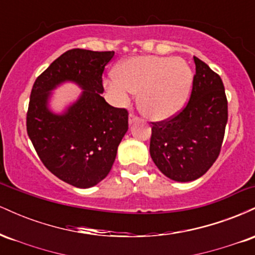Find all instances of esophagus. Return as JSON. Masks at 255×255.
I'll return each mask as SVG.
<instances>
[{
  "instance_id": "obj_1",
  "label": "esophagus",
  "mask_w": 255,
  "mask_h": 255,
  "mask_svg": "<svg viewBox=\"0 0 255 255\" xmlns=\"http://www.w3.org/2000/svg\"><path fill=\"white\" fill-rule=\"evenodd\" d=\"M137 120H139V118L137 116L134 115V114H129V124H134V122H136Z\"/></svg>"
}]
</instances>
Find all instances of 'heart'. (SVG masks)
Instances as JSON below:
<instances>
[{"label": "heart", "mask_w": 255, "mask_h": 255, "mask_svg": "<svg viewBox=\"0 0 255 255\" xmlns=\"http://www.w3.org/2000/svg\"><path fill=\"white\" fill-rule=\"evenodd\" d=\"M192 86V72L182 58L135 56L115 69V78L105 81L114 102L125 105L130 93L137 95L141 114L152 120H165L180 111Z\"/></svg>", "instance_id": "1"}]
</instances>
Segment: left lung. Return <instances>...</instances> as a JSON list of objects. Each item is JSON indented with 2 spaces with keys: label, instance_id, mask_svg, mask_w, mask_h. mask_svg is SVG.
<instances>
[{
  "label": "left lung",
  "instance_id": "obj_1",
  "mask_svg": "<svg viewBox=\"0 0 255 255\" xmlns=\"http://www.w3.org/2000/svg\"><path fill=\"white\" fill-rule=\"evenodd\" d=\"M195 74L188 103L174 118L152 122L150 154L166 177L194 181L216 162L228 122L223 81L194 56Z\"/></svg>",
  "mask_w": 255,
  "mask_h": 255
}]
</instances>
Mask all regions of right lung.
<instances>
[{
    "instance_id": "add662e5",
    "label": "right lung",
    "mask_w": 255,
    "mask_h": 255,
    "mask_svg": "<svg viewBox=\"0 0 255 255\" xmlns=\"http://www.w3.org/2000/svg\"><path fill=\"white\" fill-rule=\"evenodd\" d=\"M114 51L72 49L61 55L34 81L26 127L38 157L64 182L90 188L107 177L128 130V111L105 102L104 68ZM72 81L83 89L62 114L48 109L51 91Z\"/></svg>"
}]
</instances>
